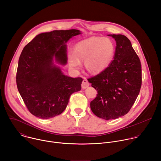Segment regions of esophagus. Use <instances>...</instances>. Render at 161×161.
<instances>
[{
  "instance_id": "esophagus-1",
  "label": "esophagus",
  "mask_w": 161,
  "mask_h": 161,
  "mask_svg": "<svg viewBox=\"0 0 161 161\" xmlns=\"http://www.w3.org/2000/svg\"><path fill=\"white\" fill-rule=\"evenodd\" d=\"M89 83L88 82V81L86 80H83V81H82V83H81V87L82 88L85 89V88H86L87 87L89 86Z\"/></svg>"
}]
</instances>
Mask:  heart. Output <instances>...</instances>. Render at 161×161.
Listing matches in <instances>:
<instances>
[{
	"label": "heart",
	"mask_w": 161,
	"mask_h": 161,
	"mask_svg": "<svg viewBox=\"0 0 161 161\" xmlns=\"http://www.w3.org/2000/svg\"><path fill=\"white\" fill-rule=\"evenodd\" d=\"M116 47L114 41L107 37L92 36L77 42L73 48V55L69 56L68 62L71 69L76 71L84 61L86 71L96 75L103 72L112 62Z\"/></svg>",
	"instance_id": "obj_1"
}]
</instances>
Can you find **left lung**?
<instances>
[{"mask_svg": "<svg viewBox=\"0 0 161 161\" xmlns=\"http://www.w3.org/2000/svg\"><path fill=\"white\" fill-rule=\"evenodd\" d=\"M117 43L113 60L106 69L88 79L97 91L90 102L92 111L104 120L127 114L139 95L142 86L140 60L130 40L122 34H109Z\"/></svg>", "mask_w": 161, "mask_h": 161, "instance_id": "1", "label": "left lung"}]
</instances>
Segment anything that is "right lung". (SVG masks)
<instances>
[{
	"instance_id": "add662e5",
	"label": "right lung",
	"mask_w": 161,
	"mask_h": 161,
	"mask_svg": "<svg viewBox=\"0 0 161 161\" xmlns=\"http://www.w3.org/2000/svg\"><path fill=\"white\" fill-rule=\"evenodd\" d=\"M81 31H53L36 36L23 49L18 60L16 85L33 115L48 119L61 114L71 95L81 88V78L65 75L59 66L67 60L66 42Z\"/></svg>"
}]
</instances>
